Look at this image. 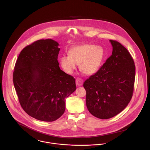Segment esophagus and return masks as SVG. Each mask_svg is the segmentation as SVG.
<instances>
[{"instance_id":"34e87169","label":"esophagus","mask_w":150,"mask_h":150,"mask_svg":"<svg viewBox=\"0 0 150 150\" xmlns=\"http://www.w3.org/2000/svg\"><path fill=\"white\" fill-rule=\"evenodd\" d=\"M83 83V80L81 79H77L76 80V86H82Z\"/></svg>"}]
</instances>
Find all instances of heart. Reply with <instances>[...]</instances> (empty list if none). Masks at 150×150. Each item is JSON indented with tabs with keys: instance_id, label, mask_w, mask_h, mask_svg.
I'll return each mask as SVG.
<instances>
[{
	"instance_id": "obj_1",
	"label": "heart",
	"mask_w": 150,
	"mask_h": 150,
	"mask_svg": "<svg viewBox=\"0 0 150 150\" xmlns=\"http://www.w3.org/2000/svg\"><path fill=\"white\" fill-rule=\"evenodd\" d=\"M69 55L60 58L61 66L64 71L71 74L80 64V70L86 75H92L100 68L105 57V51L100 46L86 44L71 48Z\"/></svg>"
}]
</instances>
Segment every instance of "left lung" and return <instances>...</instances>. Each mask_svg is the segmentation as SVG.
I'll use <instances>...</instances> for the list:
<instances>
[{
  "label": "left lung",
  "mask_w": 150,
  "mask_h": 150,
  "mask_svg": "<svg viewBox=\"0 0 150 150\" xmlns=\"http://www.w3.org/2000/svg\"><path fill=\"white\" fill-rule=\"evenodd\" d=\"M110 42L112 55L83 85L88 111L103 120L115 116L128 106L135 80V65L127 49L115 40Z\"/></svg>",
  "instance_id": "obj_1"
}]
</instances>
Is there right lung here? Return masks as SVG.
Returning a JSON list of instances; mask_svg holds the SVG:
<instances>
[{
	"label": "right lung",
	"instance_id": "right-lung-1",
	"mask_svg": "<svg viewBox=\"0 0 150 150\" xmlns=\"http://www.w3.org/2000/svg\"><path fill=\"white\" fill-rule=\"evenodd\" d=\"M59 44L39 40L25 47L13 72V83L20 103L30 117L52 122L62 115L65 99L76 89L73 77L60 69Z\"/></svg>",
	"mask_w": 150,
	"mask_h": 150
}]
</instances>
